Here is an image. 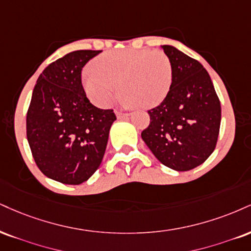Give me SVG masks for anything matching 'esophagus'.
<instances>
[{"label":"esophagus","instance_id":"esophagus-1","mask_svg":"<svg viewBox=\"0 0 251 251\" xmlns=\"http://www.w3.org/2000/svg\"><path fill=\"white\" fill-rule=\"evenodd\" d=\"M116 114H117V117L119 118V119H125V118H127L129 116V113H127V112H120V111H117Z\"/></svg>","mask_w":251,"mask_h":251}]
</instances>
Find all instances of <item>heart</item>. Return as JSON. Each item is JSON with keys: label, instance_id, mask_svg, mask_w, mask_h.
<instances>
[{"label": "heart", "instance_id": "b5f03b06", "mask_svg": "<svg viewBox=\"0 0 251 251\" xmlns=\"http://www.w3.org/2000/svg\"><path fill=\"white\" fill-rule=\"evenodd\" d=\"M127 105L153 107L168 95L172 85L170 58L162 51L118 50L97 57L93 70L83 76V86L92 102L100 107L112 104L119 93Z\"/></svg>", "mask_w": 251, "mask_h": 251}]
</instances>
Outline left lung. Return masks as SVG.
I'll return each mask as SVG.
<instances>
[{
	"instance_id": "left-lung-1",
	"label": "left lung",
	"mask_w": 251,
	"mask_h": 251,
	"mask_svg": "<svg viewBox=\"0 0 251 251\" xmlns=\"http://www.w3.org/2000/svg\"><path fill=\"white\" fill-rule=\"evenodd\" d=\"M172 66V85L162 102L149 110L141 138L155 158L172 170L191 171L216 147L221 104L206 69L174 47L162 45Z\"/></svg>"
}]
</instances>
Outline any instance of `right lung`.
<instances>
[{"label": "right lung", "mask_w": 251, "mask_h": 251, "mask_svg": "<svg viewBox=\"0 0 251 251\" xmlns=\"http://www.w3.org/2000/svg\"><path fill=\"white\" fill-rule=\"evenodd\" d=\"M100 50L72 51L39 75L26 112V138L44 175L79 185L100 165L106 150L113 110H101L87 99L81 70Z\"/></svg>", "instance_id": "right-lung-1"}]
</instances>
